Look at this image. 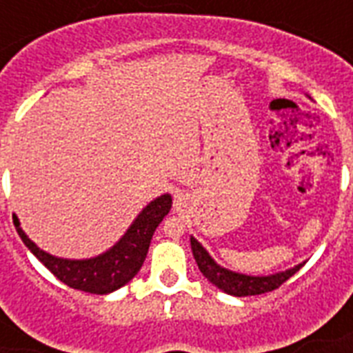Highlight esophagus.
I'll list each match as a JSON object with an SVG mask.
<instances>
[{
    "label": "esophagus",
    "instance_id": "1",
    "mask_svg": "<svg viewBox=\"0 0 353 353\" xmlns=\"http://www.w3.org/2000/svg\"><path fill=\"white\" fill-rule=\"evenodd\" d=\"M181 194H177V196H176V205H181Z\"/></svg>",
    "mask_w": 353,
    "mask_h": 353
}]
</instances>
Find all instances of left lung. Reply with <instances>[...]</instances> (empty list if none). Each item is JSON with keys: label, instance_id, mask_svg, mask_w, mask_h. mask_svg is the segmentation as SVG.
<instances>
[{"label": "left lung", "instance_id": "1", "mask_svg": "<svg viewBox=\"0 0 353 353\" xmlns=\"http://www.w3.org/2000/svg\"><path fill=\"white\" fill-rule=\"evenodd\" d=\"M190 247H192V254L196 258L199 271L203 276L209 280L210 284H214L218 290L225 291L232 296H249V295H262L268 291L276 290L280 284H284L285 280L293 276L304 263H296L295 268L285 269L280 273L265 274V276H252V274L236 273L231 269L221 268L220 263L209 254V251L199 243L194 236H190Z\"/></svg>", "mask_w": 353, "mask_h": 353}]
</instances>
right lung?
Here are the masks:
<instances>
[{
	"mask_svg": "<svg viewBox=\"0 0 353 353\" xmlns=\"http://www.w3.org/2000/svg\"><path fill=\"white\" fill-rule=\"evenodd\" d=\"M172 209V196L163 194L154 201H150L137 218L121 236V240L99 256L71 260V258L52 256L49 252L36 245L29 236L19 227L18 216H12L14 225L19 238L29 251L51 271L58 280L73 290L93 293V295H108L119 290L139 273L144 258L148 254L150 241L155 229Z\"/></svg>",
	"mask_w": 353,
	"mask_h": 353,
	"instance_id": "obj_1",
	"label": "right lung"
}]
</instances>
